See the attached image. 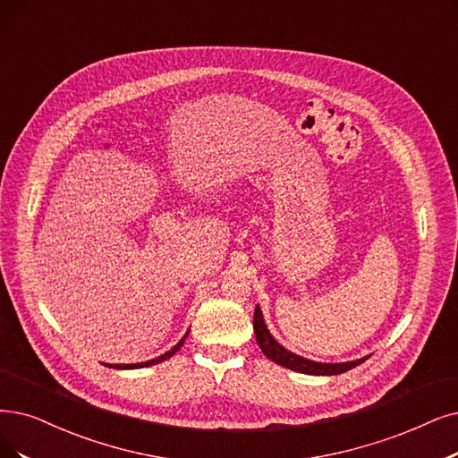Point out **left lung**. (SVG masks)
Returning a JSON list of instances; mask_svg holds the SVG:
<instances>
[{"label": "left lung", "mask_w": 458, "mask_h": 458, "mask_svg": "<svg viewBox=\"0 0 458 458\" xmlns=\"http://www.w3.org/2000/svg\"><path fill=\"white\" fill-rule=\"evenodd\" d=\"M253 331H255V340H258L261 352L280 367H285L289 370H295L301 374H310V376H336L342 372L352 370L355 367H359L360 362L367 360L369 357L364 359H357L352 362H336V364H327V362H314L302 359L295 353L287 352L285 347H282L276 340L272 338V335L267 331V325L263 321V314L259 306H255V314H253Z\"/></svg>", "instance_id": "obj_1"}]
</instances>
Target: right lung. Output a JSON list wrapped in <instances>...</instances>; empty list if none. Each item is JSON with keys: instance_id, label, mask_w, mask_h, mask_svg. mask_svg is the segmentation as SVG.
Returning <instances> with one entry per match:
<instances>
[{"instance_id": "right-lung-1", "label": "right lung", "mask_w": 458, "mask_h": 458, "mask_svg": "<svg viewBox=\"0 0 458 458\" xmlns=\"http://www.w3.org/2000/svg\"><path fill=\"white\" fill-rule=\"evenodd\" d=\"M186 338V336H184ZM184 338H182L171 352H167V353H163L161 357H157V359H152V360H146V362H137V364H106V367H113V369H120V370H125V369H142V367H152V364H157V362H161V360H167L169 357H173L180 347H182V344H184Z\"/></svg>"}]
</instances>
